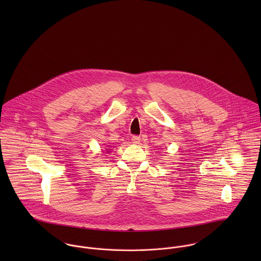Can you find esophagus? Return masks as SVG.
I'll return each instance as SVG.
<instances>
[{"instance_id":"obj_1","label":"esophagus","mask_w":261,"mask_h":261,"mask_svg":"<svg viewBox=\"0 0 261 261\" xmlns=\"http://www.w3.org/2000/svg\"><path fill=\"white\" fill-rule=\"evenodd\" d=\"M132 141H133V143H134V144L138 145V144H140V142H141V138H140L139 136H133Z\"/></svg>"}]
</instances>
